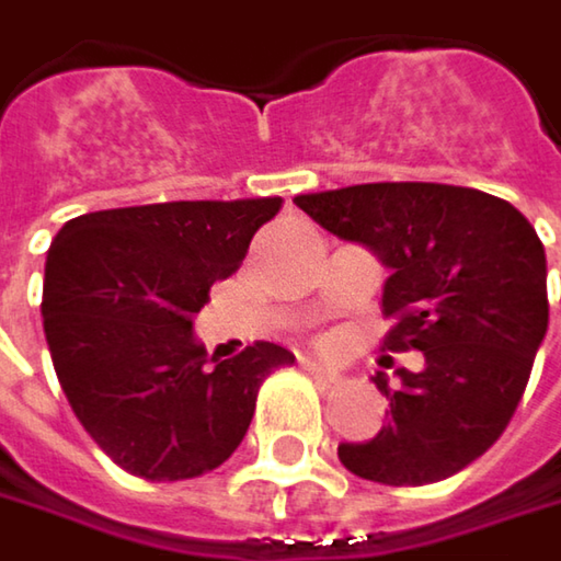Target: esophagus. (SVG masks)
Wrapping results in <instances>:
<instances>
[{"mask_svg":"<svg viewBox=\"0 0 561 561\" xmlns=\"http://www.w3.org/2000/svg\"><path fill=\"white\" fill-rule=\"evenodd\" d=\"M301 369H305L308 376H314L318 382H336V373H333L331 366H324V363H318V359H311V356L301 359Z\"/></svg>","mask_w":561,"mask_h":561,"instance_id":"obj_1","label":"esophagus"}]
</instances>
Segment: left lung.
<instances>
[{"label":"left lung","instance_id":"left-lung-1","mask_svg":"<svg viewBox=\"0 0 561 561\" xmlns=\"http://www.w3.org/2000/svg\"><path fill=\"white\" fill-rule=\"evenodd\" d=\"M340 240L369 247L391 276L382 350H421L424 369L376 373L388 427L340 443V462L379 484H431L476 462L511 424L549 328L546 253L504 198L439 182H366L295 195Z\"/></svg>","mask_w":561,"mask_h":561}]
</instances>
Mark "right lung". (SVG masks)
<instances>
[{"label": "right lung", "mask_w": 561, "mask_h": 561, "mask_svg": "<svg viewBox=\"0 0 561 561\" xmlns=\"http://www.w3.org/2000/svg\"><path fill=\"white\" fill-rule=\"evenodd\" d=\"M279 208L276 195L137 205L79 215L54 237L41 301L50 359L79 424L130 476L179 482L218 469L263 379L295 363L260 340L211 367L192 333L211 285L240 270Z\"/></svg>", "instance_id": "obj_1"}]
</instances>
